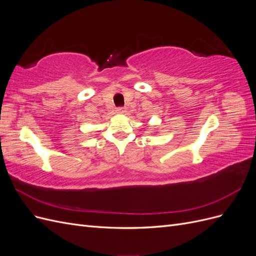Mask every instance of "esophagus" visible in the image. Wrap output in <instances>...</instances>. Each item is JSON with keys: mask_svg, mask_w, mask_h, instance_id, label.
Wrapping results in <instances>:
<instances>
[{"mask_svg": "<svg viewBox=\"0 0 256 256\" xmlns=\"http://www.w3.org/2000/svg\"><path fill=\"white\" fill-rule=\"evenodd\" d=\"M116 112H118V113H125L126 112V108L120 106V108H118V109H116Z\"/></svg>", "mask_w": 256, "mask_h": 256, "instance_id": "obj_1", "label": "esophagus"}]
</instances>
